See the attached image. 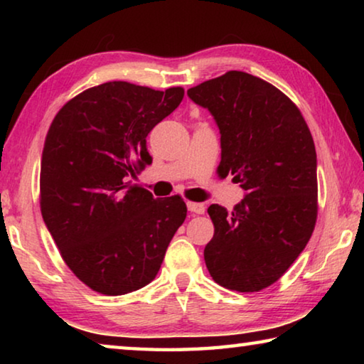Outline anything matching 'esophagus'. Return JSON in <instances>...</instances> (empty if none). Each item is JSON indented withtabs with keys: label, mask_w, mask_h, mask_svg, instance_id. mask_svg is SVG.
<instances>
[{
	"label": "esophagus",
	"mask_w": 364,
	"mask_h": 364,
	"mask_svg": "<svg viewBox=\"0 0 364 364\" xmlns=\"http://www.w3.org/2000/svg\"><path fill=\"white\" fill-rule=\"evenodd\" d=\"M188 210L191 213L202 215V213L205 212V205L204 204H199V202H188Z\"/></svg>",
	"instance_id": "obj_1"
}]
</instances>
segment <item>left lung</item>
<instances>
[{
    "label": "left lung",
    "instance_id": "8db88e82",
    "mask_svg": "<svg viewBox=\"0 0 364 364\" xmlns=\"http://www.w3.org/2000/svg\"><path fill=\"white\" fill-rule=\"evenodd\" d=\"M220 130V175L245 197L228 212L213 204L215 234L204 258L215 282L258 292L278 281L310 241L318 215L316 151L299 107L276 86L230 70L188 90Z\"/></svg>",
    "mask_w": 364,
    "mask_h": 364
}]
</instances>
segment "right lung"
<instances>
[{
	"label": "right lung",
	"mask_w": 364,
	"mask_h": 364,
	"mask_svg": "<svg viewBox=\"0 0 364 364\" xmlns=\"http://www.w3.org/2000/svg\"><path fill=\"white\" fill-rule=\"evenodd\" d=\"M183 96L181 86L107 82L70 100L49 127L41 215L67 267L96 292L123 295L149 284L186 218L180 196L154 199L130 181L152 162L147 134Z\"/></svg>",
	"instance_id": "add662e5"
}]
</instances>
